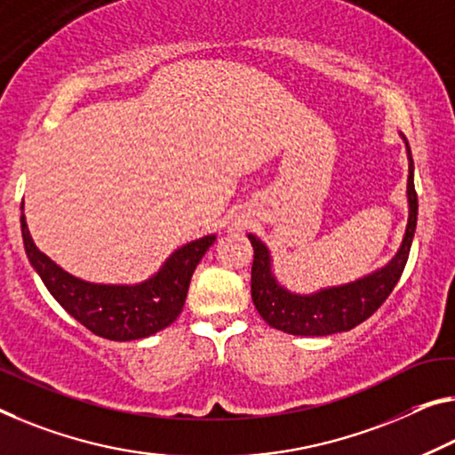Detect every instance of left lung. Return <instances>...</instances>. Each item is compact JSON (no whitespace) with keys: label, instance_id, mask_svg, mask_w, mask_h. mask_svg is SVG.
Returning a JSON list of instances; mask_svg holds the SVG:
<instances>
[{"label":"left lung","instance_id":"8db88e82","mask_svg":"<svg viewBox=\"0 0 455 455\" xmlns=\"http://www.w3.org/2000/svg\"><path fill=\"white\" fill-rule=\"evenodd\" d=\"M409 179H407V201L409 220L404 235L396 254L382 268L370 272L358 281L327 286L311 295H299L276 281L272 272V256L260 237L248 234V240L254 248L251 262V300H254L260 317L270 327L292 335H331L349 331L362 321H366L379 307L388 299L390 292L401 278L407 264L411 243L417 228V193H415V166L407 138Z\"/></svg>","mask_w":455,"mask_h":455}]
</instances>
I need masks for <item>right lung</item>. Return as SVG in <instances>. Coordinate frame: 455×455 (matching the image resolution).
<instances>
[{
	"mask_svg": "<svg viewBox=\"0 0 455 455\" xmlns=\"http://www.w3.org/2000/svg\"><path fill=\"white\" fill-rule=\"evenodd\" d=\"M20 223L28 260L57 303L89 331L114 341L142 339L169 327L183 311L195 268L215 242L212 234L185 243L142 283L100 284L62 270L36 248L24 213Z\"/></svg>",
	"mask_w": 455,
	"mask_h": 455,
	"instance_id": "1",
	"label": "right lung"
}]
</instances>
